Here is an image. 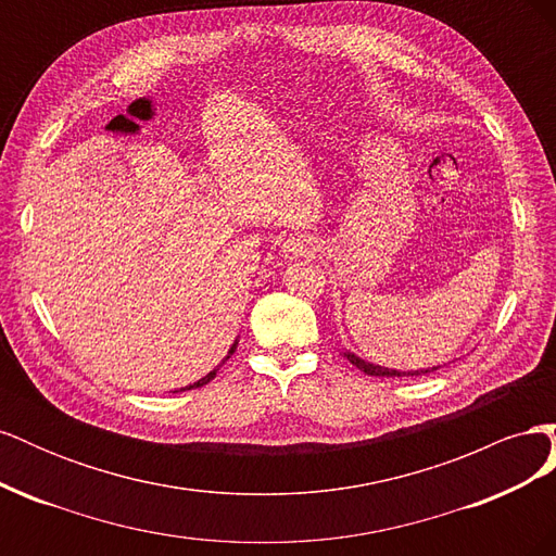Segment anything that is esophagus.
<instances>
[{"label":"esophagus","mask_w":556,"mask_h":556,"mask_svg":"<svg viewBox=\"0 0 556 556\" xmlns=\"http://www.w3.org/2000/svg\"><path fill=\"white\" fill-rule=\"evenodd\" d=\"M313 252H315V241L306 237V233H294V237H290L282 245V257L290 262L299 257H308Z\"/></svg>","instance_id":"obj_1"}]
</instances>
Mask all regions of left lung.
Returning a JSON list of instances; mask_svg holds the SVG:
<instances>
[{"mask_svg":"<svg viewBox=\"0 0 556 556\" xmlns=\"http://www.w3.org/2000/svg\"><path fill=\"white\" fill-rule=\"evenodd\" d=\"M348 359H350V364L352 366H357L359 371H364V374H368V376H384V378H403V376H422V374H431V371H435V368L439 366H433V368H427V371H394V368H382V366H376V364H368V362H364V359H359V357H355V355H345Z\"/></svg>","mask_w":556,"mask_h":556,"instance_id":"1","label":"left lung"}]
</instances>
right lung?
<instances>
[{"label":"right lung","instance_id":"obj_1","mask_svg":"<svg viewBox=\"0 0 556 556\" xmlns=\"http://www.w3.org/2000/svg\"><path fill=\"white\" fill-rule=\"evenodd\" d=\"M233 350H237V343H233V345H231V350H229V355H231V352H233ZM229 355H227L225 359H229ZM223 364H225V362H223ZM217 368H220V366H217ZM217 368H213V371H211L208 376H204V378H201V380H197L194 384H190V387H188V390H194V387H204L206 382H211V380L215 378V374H217ZM180 392H182V390H180Z\"/></svg>","mask_w":556,"mask_h":556}]
</instances>
